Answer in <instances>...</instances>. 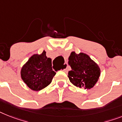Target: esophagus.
I'll return each mask as SVG.
<instances>
[{
  "mask_svg": "<svg viewBox=\"0 0 122 122\" xmlns=\"http://www.w3.org/2000/svg\"><path fill=\"white\" fill-rule=\"evenodd\" d=\"M67 67H68V64L67 63H64L63 65V71L65 72H67Z\"/></svg>",
  "mask_w": 122,
  "mask_h": 122,
  "instance_id": "esophagus-1",
  "label": "esophagus"
}]
</instances>
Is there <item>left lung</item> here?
<instances>
[{"mask_svg":"<svg viewBox=\"0 0 122 122\" xmlns=\"http://www.w3.org/2000/svg\"><path fill=\"white\" fill-rule=\"evenodd\" d=\"M68 65L72 70L68 72V77L75 86L90 89L98 80L100 69L88 55L84 53L77 54L72 52L68 57Z\"/></svg>","mask_w":122,"mask_h":122,"instance_id":"left-lung-1","label":"left lung"}]
</instances>
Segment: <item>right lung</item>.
I'll use <instances>...</instances> for the list:
<instances>
[{"instance_id":"right-lung-1","label":"right lung","mask_w":122,"mask_h":122,"mask_svg":"<svg viewBox=\"0 0 122 122\" xmlns=\"http://www.w3.org/2000/svg\"><path fill=\"white\" fill-rule=\"evenodd\" d=\"M21 78L31 90L39 91L52 82L56 74L52 70V59L47 58L46 52L34 54L21 69Z\"/></svg>"}]
</instances>
